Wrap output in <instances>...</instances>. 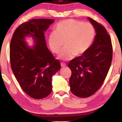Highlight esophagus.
<instances>
[{
  "label": "esophagus",
  "instance_id": "obj_1",
  "mask_svg": "<svg viewBox=\"0 0 122 122\" xmlns=\"http://www.w3.org/2000/svg\"><path fill=\"white\" fill-rule=\"evenodd\" d=\"M61 67H65L66 66V64H65V63H64V62H61Z\"/></svg>",
  "mask_w": 122,
  "mask_h": 122
}]
</instances>
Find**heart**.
Here are the masks:
<instances>
[{"mask_svg":"<svg viewBox=\"0 0 122 122\" xmlns=\"http://www.w3.org/2000/svg\"><path fill=\"white\" fill-rule=\"evenodd\" d=\"M93 25L88 22L82 23L75 19H66L57 25L55 31L50 33L48 42L54 53H59L63 42L65 47L59 55V58L69 60L74 56H79L86 51L95 37Z\"/></svg>","mask_w":122,"mask_h":122,"instance_id":"1","label":"heart"}]
</instances>
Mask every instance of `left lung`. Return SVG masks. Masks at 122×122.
I'll return each instance as SVG.
<instances>
[{"label": "left lung", "mask_w": 122, "mask_h": 122, "mask_svg": "<svg viewBox=\"0 0 122 122\" xmlns=\"http://www.w3.org/2000/svg\"><path fill=\"white\" fill-rule=\"evenodd\" d=\"M88 19L96 32L94 42L81 56L68 63L72 71L71 91L79 97H89L99 90L106 79L112 58L111 40L107 30L92 18Z\"/></svg>", "instance_id": "obj_1"}]
</instances>
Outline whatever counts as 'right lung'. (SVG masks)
<instances>
[{"label": "right lung", "instance_id": "add662e5", "mask_svg": "<svg viewBox=\"0 0 122 122\" xmlns=\"http://www.w3.org/2000/svg\"><path fill=\"white\" fill-rule=\"evenodd\" d=\"M50 19H34L16 28L10 46L11 69L21 88L35 99L45 98L52 90L51 78L61 68L47 49L44 33L54 22ZM32 36L35 45L29 47L24 40Z\"/></svg>", "mask_w": 122, "mask_h": 122}]
</instances>
